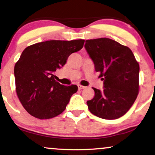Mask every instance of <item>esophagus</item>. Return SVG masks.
Listing matches in <instances>:
<instances>
[{"instance_id": "esophagus-1", "label": "esophagus", "mask_w": 155, "mask_h": 155, "mask_svg": "<svg viewBox=\"0 0 155 155\" xmlns=\"http://www.w3.org/2000/svg\"><path fill=\"white\" fill-rule=\"evenodd\" d=\"M86 87L85 86H83V85H78V90H83V89H85V88Z\"/></svg>"}]
</instances>
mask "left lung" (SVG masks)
<instances>
[{
  "instance_id": "1",
  "label": "left lung",
  "mask_w": 155,
  "mask_h": 155,
  "mask_svg": "<svg viewBox=\"0 0 155 155\" xmlns=\"http://www.w3.org/2000/svg\"><path fill=\"white\" fill-rule=\"evenodd\" d=\"M85 48L104 81L103 90L92 87L95 94L87 101L89 110L104 119L121 117L139 94V63L128 47L110 38L87 40Z\"/></svg>"
}]
</instances>
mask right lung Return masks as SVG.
Wrapping results in <instances>:
<instances>
[{"label": "right lung", "instance_id": "1", "mask_svg": "<svg viewBox=\"0 0 155 155\" xmlns=\"http://www.w3.org/2000/svg\"><path fill=\"white\" fill-rule=\"evenodd\" d=\"M85 40L47 41L25 49L14 66L16 91L27 112L39 119H48L61 114L76 85L70 86L56 81L54 72L65 64L68 58L81 50Z\"/></svg>", "mask_w": 155, "mask_h": 155}]
</instances>
